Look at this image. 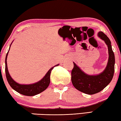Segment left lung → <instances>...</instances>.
Wrapping results in <instances>:
<instances>
[{
    "label": "left lung",
    "instance_id": "8db88e82",
    "mask_svg": "<svg viewBox=\"0 0 121 121\" xmlns=\"http://www.w3.org/2000/svg\"><path fill=\"white\" fill-rule=\"evenodd\" d=\"M98 36L105 42L108 48L109 59L105 70L99 75H89L73 62V68L71 71V81L74 87L88 95L96 94L104 89L112 80L115 71V55L110 40L102 31L98 33Z\"/></svg>",
    "mask_w": 121,
    "mask_h": 121
}]
</instances>
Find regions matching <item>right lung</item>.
I'll use <instances>...</instances> for the list:
<instances>
[{"mask_svg":"<svg viewBox=\"0 0 121 121\" xmlns=\"http://www.w3.org/2000/svg\"><path fill=\"white\" fill-rule=\"evenodd\" d=\"M9 50H10V49H9ZM8 53L9 51L7 52L6 56V58H5V73H6V77L7 82H8L9 84H10L11 88L13 90L16 91L17 92H18L20 94L23 95L32 96L40 94V92L43 91L49 86L50 83V74H51L52 70L53 69L55 66H58L59 64H57L50 69L46 73L45 76L38 82L32 84H20L19 83L16 82L12 78V77H11L10 74H9L6 62Z\"/></svg>","mask_w":121,"mask_h":121,"instance_id":"add662e5","label":"right lung"}]
</instances>
